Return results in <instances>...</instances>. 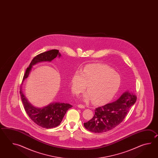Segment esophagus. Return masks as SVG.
I'll list each match as a JSON object with an SVG mask.
<instances>
[{"mask_svg":"<svg viewBox=\"0 0 158 158\" xmlns=\"http://www.w3.org/2000/svg\"><path fill=\"white\" fill-rule=\"evenodd\" d=\"M78 107L81 108H85V106L83 104H79L78 105Z\"/></svg>","mask_w":158,"mask_h":158,"instance_id":"obj_1","label":"esophagus"}]
</instances>
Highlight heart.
<instances>
[{
  "instance_id": "obj_1",
  "label": "heart",
  "mask_w": 158,
  "mask_h": 158,
  "mask_svg": "<svg viewBox=\"0 0 158 158\" xmlns=\"http://www.w3.org/2000/svg\"><path fill=\"white\" fill-rule=\"evenodd\" d=\"M121 83L118 73L106 64L88 65L81 71H76L71 80V89L76 95L87 91L83 96L85 102L97 105L106 104L117 93Z\"/></svg>"
}]
</instances>
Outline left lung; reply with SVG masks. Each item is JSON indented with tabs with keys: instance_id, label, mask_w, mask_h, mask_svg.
<instances>
[{
	"instance_id": "1",
	"label": "left lung",
	"mask_w": 158,
	"mask_h": 158,
	"mask_svg": "<svg viewBox=\"0 0 158 158\" xmlns=\"http://www.w3.org/2000/svg\"><path fill=\"white\" fill-rule=\"evenodd\" d=\"M136 100L134 93L125 91L117 101L97 108L94 117L84 123L85 128L95 133L110 131L123 121Z\"/></svg>"
}]
</instances>
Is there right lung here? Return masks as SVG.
Here are the masks:
<instances>
[{"label": "right lung", "instance_id": "obj_1", "mask_svg": "<svg viewBox=\"0 0 158 158\" xmlns=\"http://www.w3.org/2000/svg\"><path fill=\"white\" fill-rule=\"evenodd\" d=\"M60 57L61 54L58 50H51L39 54L31 61L30 65L27 68L25 73L22 81V84L27 78L28 77L30 72L34 65L42 61H51L55 57ZM21 98L24 105L25 110L31 120L38 126L46 129L56 127L60 124L67 111L72 107L71 104L64 103H51L43 108H37L33 106L27 100L23 94L21 86Z\"/></svg>", "mask_w": 158, "mask_h": 158}]
</instances>
